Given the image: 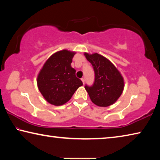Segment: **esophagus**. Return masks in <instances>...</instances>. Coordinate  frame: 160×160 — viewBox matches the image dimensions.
<instances>
[{"label": "esophagus", "instance_id": "1", "mask_svg": "<svg viewBox=\"0 0 160 160\" xmlns=\"http://www.w3.org/2000/svg\"><path fill=\"white\" fill-rule=\"evenodd\" d=\"M81 80H82V82L83 84H85V79L84 78H81Z\"/></svg>", "mask_w": 160, "mask_h": 160}]
</instances>
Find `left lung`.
Here are the masks:
<instances>
[{
    "label": "left lung",
    "instance_id": "8db88e82",
    "mask_svg": "<svg viewBox=\"0 0 160 160\" xmlns=\"http://www.w3.org/2000/svg\"><path fill=\"white\" fill-rule=\"evenodd\" d=\"M84 55L90 62L94 70V82L92 86L85 85L94 104L106 107L117 101L123 92L124 80L122 75L112 62L97 53Z\"/></svg>",
    "mask_w": 160,
    "mask_h": 160
}]
</instances>
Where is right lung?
Here are the masks:
<instances>
[{
	"label": "right lung",
	"instance_id": "add662e5",
	"mask_svg": "<svg viewBox=\"0 0 160 160\" xmlns=\"http://www.w3.org/2000/svg\"><path fill=\"white\" fill-rule=\"evenodd\" d=\"M75 52L62 50L51 55L37 76V86L51 104L61 106L68 102L82 82L75 76L71 63Z\"/></svg>",
	"mask_w": 160,
	"mask_h": 160
}]
</instances>
